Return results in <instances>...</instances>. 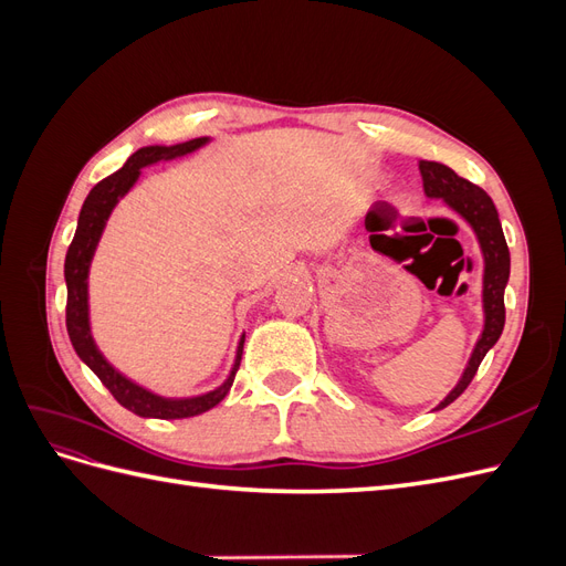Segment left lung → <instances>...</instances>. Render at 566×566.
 Listing matches in <instances>:
<instances>
[{
  "mask_svg": "<svg viewBox=\"0 0 566 566\" xmlns=\"http://www.w3.org/2000/svg\"><path fill=\"white\" fill-rule=\"evenodd\" d=\"M420 175H422V188L427 198H441L449 208L468 221L472 227L479 248L484 254V285H482V306H484V331L479 335L476 345L472 349L470 361L465 366V373L458 380V385L449 391V397L443 399L439 408H447L453 403L462 391L472 382L479 364L484 361L486 352L499 342L503 325H505V285L510 279V250L503 235V227L499 219V210H495L493 200L484 188L474 186L472 181L458 177L451 167L420 160Z\"/></svg>",
  "mask_w": 566,
  "mask_h": 566,
  "instance_id": "obj_1",
  "label": "left lung"
}]
</instances>
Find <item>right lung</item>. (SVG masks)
I'll return each instance as SVG.
<instances>
[{
  "label": "right lung",
  "mask_w": 566,
  "mask_h": 566,
  "mask_svg": "<svg viewBox=\"0 0 566 566\" xmlns=\"http://www.w3.org/2000/svg\"><path fill=\"white\" fill-rule=\"evenodd\" d=\"M208 142H210L208 136H200V139H191L177 146H146L136 150L115 175L106 177L104 181H98L92 188L87 200L82 205L77 231L65 254V269H63L65 285H67L65 325H67V335H71L73 347L82 361L94 370L96 378L108 387V391L117 399V403H123L127 410H132V413L142 418L179 420V418L200 416L205 410L214 408L221 399L227 397L233 385L238 366H241L245 335H241V342H238L235 361L229 378L217 389L200 394V397H188V399H167V397H160V394H153L150 389L132 382L117 368H113L106 361V356L96 347L92 325H90V266L111 212L115 210L119 198H125L129 193V188L136 184V179H139L142 169L163 160H175V158L188 156V153L202 148Z\"/></svg>",
  "instance_id": "1"
}]
</instances>
